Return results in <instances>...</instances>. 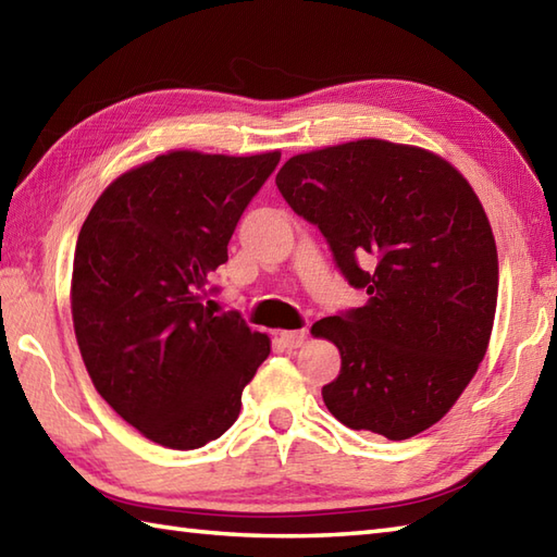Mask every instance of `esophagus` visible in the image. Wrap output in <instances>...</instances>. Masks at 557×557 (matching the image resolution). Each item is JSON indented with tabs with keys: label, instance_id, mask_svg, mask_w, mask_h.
<instances>
[{
	"label": "esophagus",
	"instance_id": "1",
	"mask_svg": "<svg viewBox=\"0 0 557 557\" xmlns=\"http://www.w3.org/2000/svg\"><path fill=\"white\" fill-rule=\"evenodd\" d=\"M277 341L285 345V347H301L304 341H307V331H280L277 333Z\"/></svg>",
	"mask_w": 557,
	"mask_h": 557
}]
</instances>
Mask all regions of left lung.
<instances>
[{
  "mask_svg": "<svg viewBox=\"0 0 557 557\" xmlns=\"http://www.w3.org/2000/svg\"><path fill=\"white\" fill-rule=\"evenodd\" d=\"M275 183L369 294L311 325L343 359L325 408L350 430L416 437L459 400L493 333L499 268L481 200L446 159L386 139L297 154Z\"/></svg>",
  "mask_w": 557,
  "mask_h": 557,
  "instance_id": "left-lung-1",
  "label": "left lung"
}]
</instances>
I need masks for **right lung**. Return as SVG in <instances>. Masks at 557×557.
<instances>
[{"instance_id": "right-lung-1", "label": "right lung", "mask_w": 557, "mask_h": 557, "mask_svg": "<svg viewBox=\"0 0 557 557\" xmlns=\"http://www.w3.org/2000/svg\"><path fill=\"white\" fill-rule=\"evenodd\" d=\"M280 151L176 149L117 176L76 238L72 321L94 386L120 418L169 449L232 428L270 337L214 315L207 277Z\"/></svg>"}]
</instances>
